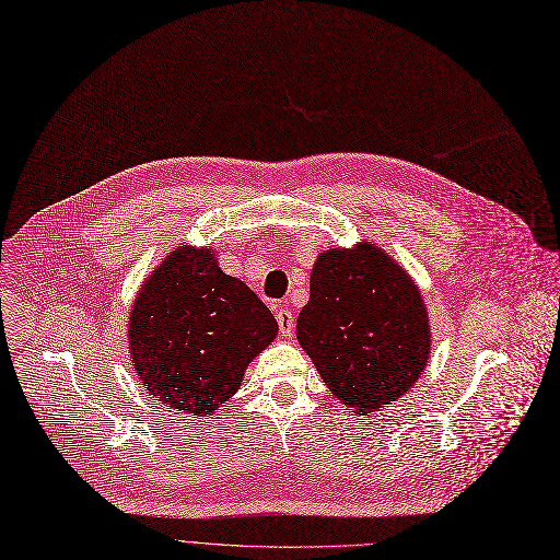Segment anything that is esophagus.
Listing matches in <instances>:
<instances>
[{"mask_svg": "<svg viewBox=\"0 0 560 560\" xmlns=\"http://www.w3.org/2000/svg\"><path fill=\"white\" fill-rule=\"evenodd\" d=\"M276 320H278V327H280V334H282V336H291V334H293L295 318H293L291 310H287V307L276 310Z\"/></svg>", "mask_w": 560, "mask_h": 560, "instance_id": "34e87169", "label": "esophagus"}]
</instances>
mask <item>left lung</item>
I'll return each instance as SVG.
<instances>
[{"label":"left lung","mask_w":560,"mask_h":560,"mask_svg":"<svg viewBox=\"0 0 560 560\" xmlns=\"http://www.w3.org/2000/svg\"><path fill=\"white\" fill-rule=\"evenodd\" d=\"M295 336L329 393L357 415L406 395L430 357L419 287L370 242L318 255Z\"/></svg>","instance_id":"1"}]
</instances>
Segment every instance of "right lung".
<instances>
[{"label": "right lung", "instance_id": "obj_1", "mask_svg": "<svg viewBox=\"0 0 560 560\" xmlns=\"http://www.w3.org/2000/svg\"><path fill=\"white\" fill-rule=\"evenodd\" d=\"M278 336L269 307L210 248L179 246L143 282L127 340L141 383L172 410L208 417Z\"/></svg>", "mask_w": 560, "mask_h": 560}]
</instances>
